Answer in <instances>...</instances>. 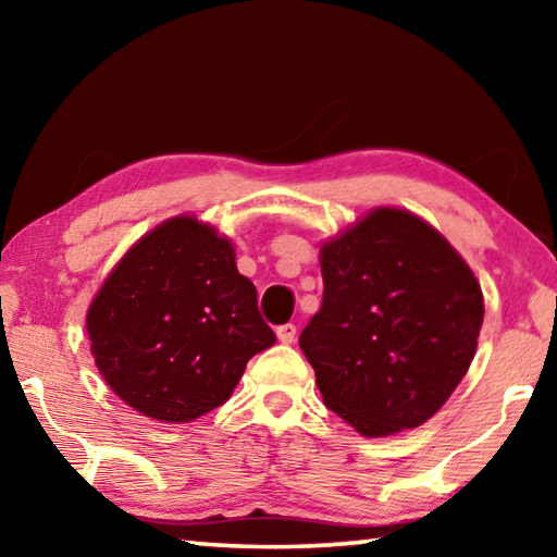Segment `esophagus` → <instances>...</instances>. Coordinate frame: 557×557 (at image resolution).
Returning a JSON list of instances; mask_svg holds the SVG:
<instances>
[{
	"instance_id": "1",
	"label": "esophagus",
	"mask_w": 557,
	"mask_h": 557,
	"mask_svg": "<svg viewBox=\"0 0 557 557\" xmlns=\"http://www.w3.org/2000/svg\"><path fill=\"white\" fill-rule=\"evenodd\" d=\"M295 336H297V326L295 324L277 326V338H280L282 344H292V342H295Z\"/></svg>"
}]
</instances>
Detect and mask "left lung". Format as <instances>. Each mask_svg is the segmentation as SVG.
<instances>
[{"mask_svg":"<svg viewBox=\"0 0 557 557\" xmlns=\"http://www.w3.org/2000/svg\"><path fill=\"white\" fill-rule=\"evenodd\" d=\"M324 297L301 329L324 405L363 437L430 420L469 371L484 297L418 215L375 209L322 245Z\"/></svg>","mask_w":557,"mask_h":557,"instance_id":"1","label":"left lung"}]
</instances>
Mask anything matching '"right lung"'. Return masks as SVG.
Returning a JSON list of instances; mask_svg holds the SVG:
<instances>
[{"label": "right lung", "instance_id": "add662e5", "mask_svg": "<svg viewBox=\"0 0 557 557\" xmlns=\"http://www.w3.org/2000/svg\"><path fill=\"white\" fill-rule=\"evenodd\" d=\"M86 326L110 388L162 422L219 408L245 363L275 344L231 240L191 215L132 245L92 299Z\"/></svg>", "mask_w": 557, "mask_h": 557}]
</instances>
